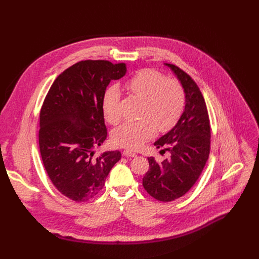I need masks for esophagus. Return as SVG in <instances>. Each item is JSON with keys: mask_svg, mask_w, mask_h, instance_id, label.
I'll return each mask as SVG.
<instances>
[{"mask_svg": "<svg viewBox=\"0 0 259 259\" xmlns=\"http://www.w3.org/2000/svg\"><path fill=\"white\" fill-rule=\"evenodd\" d=\"M123 156H125V157H130V158H133V157H135L136 156V154L135 153H133V152H131V151H129V150H125V151H123Z\"/></svg>", "mask_w": 259, "mask_h": 259, "instance_id": "esophagus-1", "label": "esophagus"}]
</instances>
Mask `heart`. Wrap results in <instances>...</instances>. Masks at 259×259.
Segmentation results:
<instances>
[{
  "label": "heart",
  "instance_id": "b5f03b06",
  "mask_svg": "<svg viewBox=\"0 0 259 259\" xmlns=\"http://www.w3.org/2000/svg\"><path fill=\"white\" fill-rule=\"evenodd\" d=\"M125 89L134 97L142 100L140 119L136 122H126L113 133L117 145L135 150L147 139L156 129L166 132L172 129L180 119L186 93L181 84L173 79H167L162 72L153 68L137 70L125 83ZM120 91L118 87L108 88L102 98V113L110 124L120 122L119 109Z\"/></svg>",
  "mask_w": 259,
  "mask_h": 259
}]
</instances>
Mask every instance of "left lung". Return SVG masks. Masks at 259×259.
I'll use <instances>...</instances> for the list:
<instances>
[{"label": "left lung", "instance_id": "1", "mask_svg": "<svg viewBox=\"0 0 259 259\" xmlns=\"http://www.w3.org/2000/svg\"><path fill=\"white\" fill-rule=\"evenodd\" d=\"M175 73L186 93L184 110L176 125L155 145L169 157L158 163L147 158L150 169L142 178L153 198L171 202L186 195L200 177L210 153V122L204 97L196 82L178 66L165 63ZM160 152V153H161Z\"/></svg>", "mask_w": 259, "mask_h": 259}]
</instances>
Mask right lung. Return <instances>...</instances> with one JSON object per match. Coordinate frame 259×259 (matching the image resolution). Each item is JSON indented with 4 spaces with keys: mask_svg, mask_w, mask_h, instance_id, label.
I'll list each match as a JSON object with an SVG mask.
<instances>
[{
    "mask_svg": "<svg viewBox=\"0 0 259 259\" xmlns=\"http://www.w3.org/2000/svg\"><path fill=\"white\" fill-rule=\"evenodd\" d=\"M127 72L125 63L83 60L66 68L52 84L40 113L39 145L54 187L75 202H86L103 188L119 151L94 156L107 132L102 98L112 80Z\"/></svg>",
    "mask_w": 259,
    "mask_h": 259,
    "instance_id": "1",
    "label": "right lung"
}]
</instances>
